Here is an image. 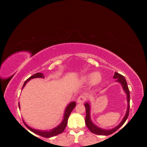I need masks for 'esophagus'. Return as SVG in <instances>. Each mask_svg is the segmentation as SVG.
<instances>
[{
	"label": "esophagus",
	"mask_w": 147,
	"mask_h": 147,
	"mask_svg": "<svg viewBox=\"0 0 147 147\" xmlns=\"http://www.w3.org/2000/svg\"><path fill=\"white\" fill-rule=\"evenodd\" d=\"M86 100V96L84 94H82L78 97L77 99V102L78 103H83V102Z\"/></svg>",
	"instance_id": "esophagus-1"
}]
</instances>
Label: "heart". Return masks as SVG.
Returning a JSON list of instances; mask_svg holds the SVG:
<instances>
[{
	"label": "heart",
	"instance_id": "b5f03b06",
	"mask_svg": "<svg viewBox=\"0 0 147 147\" xmlns=\"http://www.w3.org/2000/svg\"><path fill=\"white\" fill-rule=\"evenodd\" d=\"M91 77V82L93 84H97L100 82L101 80V77L98 73H95L90 76Z\"/></svg>",
	"mask_w": 147,
	"mask_h": 147
}]
</instances>
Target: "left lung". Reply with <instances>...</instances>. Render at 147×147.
<instances>
[{
	"mask_svg": "<svg viewBox=\"0 0 147 147\" xmlns=\"http://www.w3.org/2000/svg\"><path fill=\"white\" fill-rule=\"evenodd\" d=\"M113 78H117V82L121 83L123 88L124 89V90L125 91L126 93L127 94V112L126 113L125 117H124L123 119L122 120V121L121 122L118 126L117 127H115V128L112 129L110 130H104V129H100L99 127H97L95 126L94 124H93L90 119V104L88 103H86L84 104V106H85L86 108V118H85V122L86 126L88 127L89 129L90 130V131L92 133H94V134H97V135H101V136H109L113 134L115 131H117L118 129L123 126V124L125 123L126 121V119L129 116V108H130V93H129V88L127 84V82L125 78H124V76H123L122 75L119 74L117 72H115V75L113 76Z\"/></svg>",
	"mask_w": 147,
	"mask_h": 147,
	"instance_id": "obj_1",
	"label": "left lung"
}]
</instances>
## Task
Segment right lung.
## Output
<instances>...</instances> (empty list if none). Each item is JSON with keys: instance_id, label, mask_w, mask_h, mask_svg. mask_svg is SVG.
I'll return each instance as SVG.
<instances>
[{"instance_id": "obj_1", "label": "right lung", "mask_w": 147, "mask_h": 147, "mask_svg": "<svg viewBox=\"0 0 147 147\" xmlns=\"http://www.w3.org/2000/svg\"><path fill=\"white\" fill-rule=\"evenodd\" d=\"M35 78H43L44 75L42 73H37L35 74H34L33 75H32V76L30 77L28 79L26 80V81L24 82L22 89L24 88V86L26 85V84L28 82V81H29L30 79ZM18 105H19V108H20L19 103H18ZM75 106H76V102H71V103L67 107V108L65 109L63 121H62V123L59 124L58 126L55 127V129H52V130H50V131H39V130L34 129H32V128L30 127L29 126H28L27 124H26L24 121H23V123L25 124V126L27 127L30 131L33 132L34 133H35V134H38V135L42 137H46V138H49V137H51L55 136H57V135L61 134V133H62L64 131L65 128L67 126V120H68L69 115H70V113L72 112V111L73 110V109L75 107Z\"/></svg>"}]
</instances>
